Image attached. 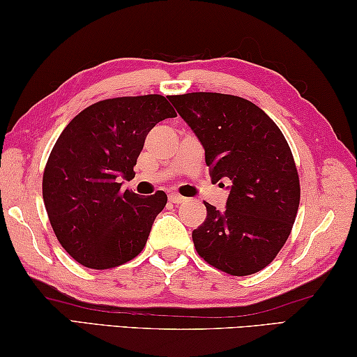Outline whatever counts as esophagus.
Masks as SVG:
<instances>
[{"mask_svg": "<svg viewBox=\"0 0 357 357\" xmlns=\"http://www.w3.org/2000/svg\"><path fill=\"white\" fill-rule=\"evenodd\" d=\"M168 200H170V202L174 203V204H181V203L185 202V198L178 195V193H170V197H168Z\"/></svg>", "mask_w": 357, "mask_h": 357, "instance_id": "34e87169", "label": "esophagus"}]
</instances>
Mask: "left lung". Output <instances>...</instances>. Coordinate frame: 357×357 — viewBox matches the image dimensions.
I'll return each mask as SVG.
<instances>
[{
	"instance_id": "obj_1",
	"label": "left lung",
	"mask_w": 357,
	"mask_h": 357,
	"mask_svg": "<svg viewBox=\"0 0 357 357\" xmlns=\"http://www.w3.org/2000/svg\"><path fill=\"white\" fill-rule=\"evenodd\" d=\"M168 99L203 144L211 181L231 183L225 211L204 203L206 220L192 233L198 255L229 275L258 273L287 243L299 208V176L285 137L261 108L238 96Z\"/></svg>"
}]
</instances>
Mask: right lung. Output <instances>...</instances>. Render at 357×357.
<instances>
[{"instance_id":"add662e5","label":"right lung","mask_w":357,"mask_h":357,"mask_svg":"<svg viewBox=\"0 0 357 357\" xmlns=\"http://www.w3.org/2000/svg\"><path fill=\"white\" fill-rule=\"evenodd\" d=\"M174 116L164 96L148 94L96 102L66 126L47 160L42 197L59 244L75 261L110 269L143 250L167 195L123 192L119 181L135 176L148 132Z\"/></svg>"}]
</instances>
